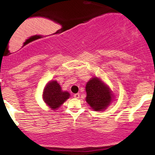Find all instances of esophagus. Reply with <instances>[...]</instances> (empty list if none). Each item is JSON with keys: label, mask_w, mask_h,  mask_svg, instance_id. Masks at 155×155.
I'll return each mask as SVG.
<instances>
[{"label": "esophagus", "mask_w": 155, "mask_h": 155, "mask_svg": "<svg viewBox=\"0 0 155 155\" xmlns=\"http://www.w3.org/2000/svg\"><path fill=\"white\" fill-rule=\"evenodd\" d=\"M73 97H75V98H76V99H78L80 97V94H79V93H77V94H74Z\"/></svg>", "instance_id": "34e87169"}]
</instances>
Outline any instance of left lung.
<instances>
[{
    "label": "left lung",
    "instance_id": "1",
    "mask_svg": "<svg viewBox=\"0 0 155 155\" xmlns=\"http://www.w3.org/2000/svg\"><path fill=\"white\" fill-rule=\"evenodd\" d=\"M85 89L86 101L94 111H104L113 100L114 94L111 89L98 78L89 80Z\"/></svg>",
    "mask_w": 155,
    "mask_h": 155
}]
</instances>
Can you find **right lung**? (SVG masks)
Returning a JSON list of instances; mask_svg holds the SVG:
<instances>
[{
  "label": "right lung",
  "mask_w": 155,
  "mask_h": 155,
  "mask_svg": "<svg viewBox=\"0 0 155 155\" xmlns=\"http://www.w3.org/2000/svg\"><path fill=\"white\" fill-rule=\"evenodd\" d=\"M70 97L68 92H63L56 80L48 82L44 87L43 99L50 109L56 110L61 107Z\"/></svg>",
  "instance_id": "right-lung-1"
}]
</instances>
